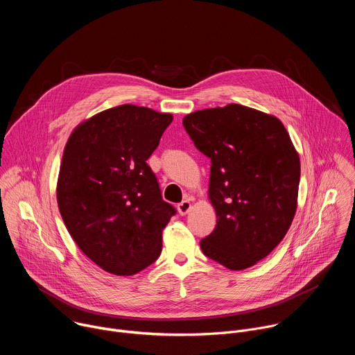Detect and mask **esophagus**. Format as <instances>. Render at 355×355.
I'll return each mask as SVG.
<instances>
[{
  "label": "esophagus",
  "instance_id": "esophagus-1",
  "mask_svg": "<svg viewBox=\"0 0 355 355\" xmlns=\"http://www.w3.org/2000/svg\"><path fill=\"white\" fill-rule=\"evenodd\" d=\"M177 209H178V214L181 215V216H184V215H187L189 211H191V202L189 200H182V202H180V204L177 205Z\"/></svg>",
  "mask_w": 355,
  "mask_h": 355
}]
</instances>
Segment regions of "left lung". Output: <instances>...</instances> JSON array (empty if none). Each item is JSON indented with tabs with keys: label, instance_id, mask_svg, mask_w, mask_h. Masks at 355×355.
I'll return each mask as SVG.
<instances>
[{
	"label": "left lung",
	"instance_id": "obj_1",
	"mask_svg": "<svg viewBox=\"0 0 355 355\" xmlns=\"http://www.w3.org/2000/svg\"><path fill=\"white\" fill-rule=\"evenodd\" d=\"M182 125L212 163L218 222L200 240L202 251L229 270L254 266L281 243L296 211L300 163L286 129L239 104L196 111Z\"/></svg>",
	"mask_w": 355,
	"mask_h": 355
}]
</instances>
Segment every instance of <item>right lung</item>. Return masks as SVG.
I'll use <instances>...</instances> for the list:
<instances>
[{
	"instance_id": "right-lung-1",
	"label": "right lung",
	"mask_w": 355,
	"mask_h": 355,
	"mask_svg": "<svg viewBox=\"0 0 355 355\" xmlns=\"http://www.w3.org/2000/svg\"><path fill=\"white\" fill-rule=\"evenodd\" d=\"M171 121L170 114L119 105L77 126L66 144L60 215L84 254L111 274H136L160 257L163 229L177 211L147 159Z\"/></svg>"
}]
</instances>
